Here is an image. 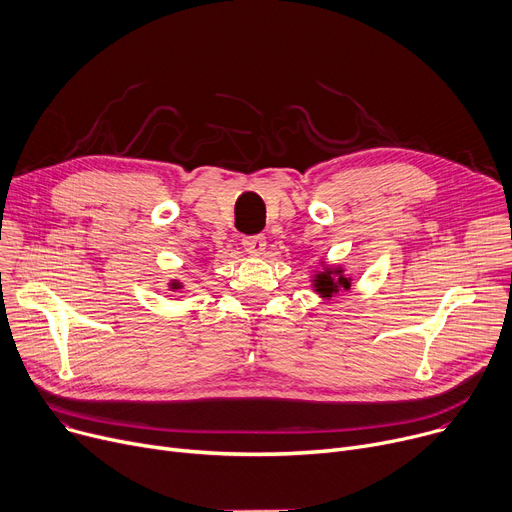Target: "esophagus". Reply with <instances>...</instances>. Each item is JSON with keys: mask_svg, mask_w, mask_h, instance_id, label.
I'll use <instances>...</instances> for the list:
<instances>
[{"mask_svg": "<svg viewBox=\"0 0 512 512\" xmlns=\"http://www.w3.org/2000/svg\"><path fill=\"white\" fill-rule=\"evenodd\" d=\"M242 246L250 256H262L264 250H266V237L264 235H250V237L244 239Z\"/></svg>", "mask_w": 512, "mask_h": 512, "instance_id": "34e87169", "label": "esophagus"}]
</instances>
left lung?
<instances>
[{
    "mask_svg": "<svg viewBox=\"0 0 512 512\" xmlns=\"http://www.w3.org/2000/svg\"><path fill=\"white\" fill-rule=\"evenodd\" d=\"M322 270H316L312 275V291H316L320 297L330 299L337 295L339 291H349L353 277L345 273V266L341 264H326L324 260L320 262Z\"/></svg>",
    "mask_w": 512,
    "mask_h": 512,
    "instance_id": "1",
    "label": "left lung"
}]
</instances>
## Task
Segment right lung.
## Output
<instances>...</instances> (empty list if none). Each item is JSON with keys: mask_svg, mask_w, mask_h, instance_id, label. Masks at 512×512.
Here are the masks:
<instances>
[{"mask_svg": "<svg viewBox=\"0 0 512 512\" xmlns=\"http://www.w3.org/2000/svg\"><path fill=\"white\" fill-rule=\"evenodd\" d=\"M167 287H169V291H179V289H184V283L179 281V279H171V281L167 283Z\"/></svg>", "mask_w": 512, "mask_h": 512, "instance_id": "obj_1", "label": "right lung"}]
</instances>
